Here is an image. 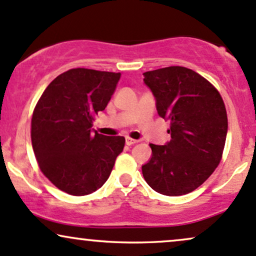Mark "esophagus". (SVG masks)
<instances>
[{
    "instance_id": "obj_1",
    "label": "esophagus",
    "mask_w": 256,
    "mask_h": 256,
    "mask_svg": "<svg viewBox=\"0 0 256 256\" xmlns=\"http://www.w3.org/2000/svg\"><path fill=\"white\" fill-rule=\"evenodd\" d=\"M136 142H138V140L130 139V138H126V145L132 146V145H134V144H136Z\"/></svg>"
}]
</instances>
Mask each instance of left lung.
<instances>
[{"instance_id":"left-lung-1","label":"left lung","mask_w":256,"mask_h":256,"mask_svg":"<svg viewBox=\"0 0 256 256\" xmlns=\"http://www.w3.org/2000/svg\"><path fill=\"white\" fill-rule=\"evenodd\" d=\"M160 117L170 122L172 139L150 144L142 166L151 188L166 196L196 190L220 163L228 136V114L219 92L204 77L182 66L144 72Z\"/></svg>"}]
</instances>
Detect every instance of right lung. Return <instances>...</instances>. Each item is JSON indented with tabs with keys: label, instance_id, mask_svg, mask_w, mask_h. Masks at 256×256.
I'll return each mask as SVG.
<instances>
[{
	"label": "right lung",
	"instance_id": "right-lung-1",
	"mask_svg": "<svg viewBox=\"0 0 256 256\" xmlns=\"http://www.w3.org/2000/svg\"><path fill=\"white\" fill-rule=\"evenodd\" d=\"M120 74L71 68L50 83L31 120V142L42 173L59 190L86 196L106 182L123 151V136H106L93 128Z\"/></svg>",
	"mask_w": 256,
	"mask_h": 256
}]
</instances>
